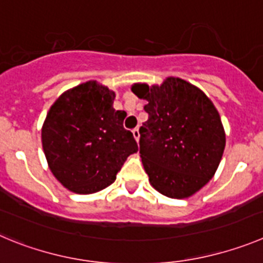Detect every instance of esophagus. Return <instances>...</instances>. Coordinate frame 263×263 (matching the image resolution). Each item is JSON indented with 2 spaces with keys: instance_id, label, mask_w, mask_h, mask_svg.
<instances>
[{
  "instance_id": "obj_1",
  "label": "esophagus",
  "mask_w": 263,
  "mask_h": 263,
  "mask_svg": "<svg viewBox=\"0 0 263 263\" xmlns=\"http://www.w3.org/2000/svg\"><path fill=\"white\" fill-rule=\"evenodd\" d=\"M132 135H134L135 140L139 141V139H140V132H139V128H134V129H132Z\"/></svg>"
}]
</instances>
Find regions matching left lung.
Segmentation results:
<instances>
[{"label":"left lung","instance_id":"left-lung-1","mask_svg":"<svg viewBox=\"0 0 263 263\" xmlns=\"http://www.w3.org/2000/svg\"><path fill=\"white\" fill-rule=\"evenodd\" d=\"M148 120L140 132V157L149 182L162 195L189 198L214 177L226 132L214 103L200 89L169 77L161 86L135 84Z\"/></svg>","mask_w":263,"mask_h":263}]
</instances>
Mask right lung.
Masks as SVG:
<instances>
[{"label": "right lung", "instance_id": "1", "mask_svg": "<svg viewBox=\"0 0 263 263\" xmlns=\"http://www.w3.org/2000/svg\"><path fill=\"white\" fill-rule=\"evenodd\" d=\"M114 98L108 87L87 81L61 94L47 114L44 155L52 174L73 193L107 187L137 152L134 135L123 127L127 114L112 107Z\"/></svg>", "mask_w": 263, "mask_h": 263}]
</instances>
